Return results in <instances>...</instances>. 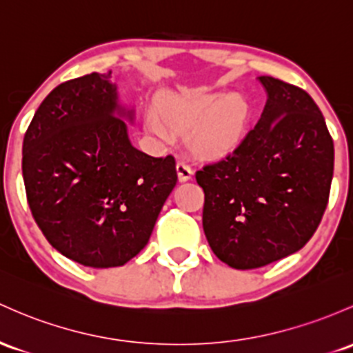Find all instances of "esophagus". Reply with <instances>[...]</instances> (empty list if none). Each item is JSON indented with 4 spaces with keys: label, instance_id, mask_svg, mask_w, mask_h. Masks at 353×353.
I'll return each instance as SVG.
<instances>
[{
    "label": "esophagus",
    "instance_id": "34e87169",
    "mask_svg": "<svg viewBox=\"0 0 353 353\" xmlns=\"http://www.w3.org/2000/svg\"><path fill=\"white\" fill-rule=\"evenodd\" d=\"M192 172H194V170H192V168L188 164V162L185 161L177 162V176H179L181 183H185V181L191 179Z\"/></svg>",
    "mask_w": 353,
    "mask_h": 353
}]
</instances>
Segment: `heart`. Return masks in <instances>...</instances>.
I'll list each match as a JSON object with an SVG mask.
<instances>
[{"label":"heart","mask_w":353,"mask_h":353,"mask_svg":"<svg viewBox=\"0 0 353 353\" xmlns=\"http://www.w3.org/2000/svg\"><path fill=\"white\" fill-rule=\"evenodd\" d=\"M250 105L241 95L189 90L162 100L159 112L147 115V129L161 141H172L176 132L194 129L197 152L214 156L231 149L245 134Z\"/></svg>","instance_id":"obj_1"}]
</instances>
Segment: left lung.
I'll return each mask as SVG.
<instances>
[{"label":"left lung","instance_id":"left-lung-1","mask_svg":"<svg viewBox=\"0 0 353 353\" xmlns=\"http://www.w3.org/2000/svg\"><path fill=\"white\" fill-rule=\"evenodd\" d=\"M261 119L228 156L196 172L212 253L236 270L293 254L319 228L334 177V141L303 88L259 77Z\"/></svg>","mask_w":353,"mask_h":353}]
</instances>
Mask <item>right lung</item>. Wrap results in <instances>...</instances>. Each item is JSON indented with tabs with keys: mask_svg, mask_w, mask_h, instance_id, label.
<instances>
[{
	"mask_svg": "<svg viewBox=\"0 0 353 353\" xmlns=\"http://www.w3.org/2000/svg\"><path fill=\"white\" fill-rule=\"evenodd\" d=\"M102 73L53 88L23 139V181L38 228L63 256L92 268L141 253L177 183L176 159L130 144L132 119Z\"/></svg>",
	"mask_w": 353,
	"mask_h": 353,
	"instance_id": "obj_1",
	"label": "right lung"
}]
</instances>
